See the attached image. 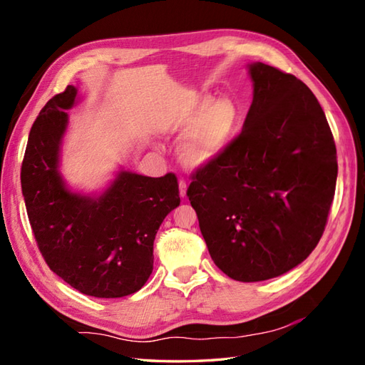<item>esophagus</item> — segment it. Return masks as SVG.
Returning <instances> with one entry per match:
<instances>
[{"mask_svg": "<svg viewBox=\"0 0 365 365\" xmlns=\"http://www.w3.org/2000/svg\"><path fill=\"white\" fill-rule=\"evenodd\" d=\"M178 190H180V196L182 197L187 196V182L182 180V178H180V180H178Z\"/></svg>", "mask_w": 365, "mask_h": 365, "instance_id": "1", "label": "esophagus"}]
</instances>
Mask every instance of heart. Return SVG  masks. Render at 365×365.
I'll return each instance as SVG.
<instances>
[{
	"label": "heart",
	"mask_w": 365,
	"mask_h": 365,
	"mask_svg": "<svg viewBox=\"0 0 365 365\" xmlns=\"http://www.w3.org/2000/svg\"><path fill=\"white\" fill-rule=\"evenodd\" d=\"M243 110L232 98L192 94L163 108L157 127L166 135H187L180 147L183 165L191 169L208 166L227 150L242 123Z\"/></svg>",
	"instance_id": "obj_1"
}]
</instances>
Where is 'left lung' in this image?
I'll return each mask as SVG.
<instances>
[{
	"mask_svg": "<svg viewBox=\"0 0 365 365\" xmlns=\"http://www.w3.org/2000/svg\"><path fill=\"white\" fill-rule=\"evenodd\" d=\"M243 130L191 175L187 196L215 265L240 282L281 276L319 245L337 155L319 100L294 75L254 63Z\"/></svg>",
	"mask_w": 365,
	"mask_h": 365,
	"instance_id": "obj_1",
	"label": "left lung"
}]
</instances>
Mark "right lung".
I'll use <instances>...</instances> for the list:
<instances>
[{"label": "right lung", "mask_w": 365, "mask_h": 365, "mask_svg": "<svg viewBox=\"0 0 365 365\" xmlns=\"http://www.w3.org/2000/svg\"><path fill=\"white\" fill-rule=\"evenodd\" d=\"M76 88L46 102L29 131L21 191L34 238L53 273L96 298L138 292L153 269V240L180 205L175 174L145 177L120 170L102 195L67 188L59 150Z\"/></svg>", "instance_id": "add662e5"}]
</instances>
